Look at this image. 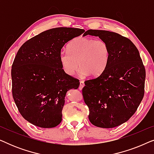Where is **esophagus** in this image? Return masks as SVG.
<instances>
[{
  "label": "esophagus",
  "mask_w": 154,
  "mask_h": 154,
  "mask_svg": "<svg viewBox=\"0 0 154 154\" xmlns=\"http://www.w3.org/2000/svg\"><path fill=\"white\" fill-rule=\"evenodd\" d=\"M85 86V83H84V82L83 81H80V85H79V90H81L83 89V88Z\"/></svg>",
  "instance_id": "34e87169"
}]
</instances>
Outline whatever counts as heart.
Here are the masks:
<instances>
[{
	"instance_id": "obj_1",
	"label": "heart",
	"mask_w": 154,
	"mask_h": 154,
	"mask_svg": "<svg viewBox=\"0 0 154 154\" xmlns=\"http://www.w3.org/2000/svg\"><path fill=\"white\" fill-rule=\"evenodd\" d=\"M68 50L60 52V61L63 71L69 75L74 74L80 65L81 75L98 76L105 70L110 57L108 44L101 39L75 38Z\"/></svg>"
}]
</instances>
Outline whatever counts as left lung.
I'll use <instances>...</instances> for the list:
<instances>
[{
	"instance_id": "8db88e82",
	"label": "left lung",
	"mask_w": 154,
	"mask_h": 154,
	"mask_svg": "<svg viewBox=\"0 0 154 154\" xmlns=\"http://www.w3.org/2000/svg\"><path fill=\"white\" fill-rule=\"evenodd\" d=\"M98 36L108 44L110 57L102 73L85 81L84 102L92 125L117 127L135 113L144 94L146 71L134 43L117 33L90 29L84 33Z\"/></svg>"
}]
</instances>
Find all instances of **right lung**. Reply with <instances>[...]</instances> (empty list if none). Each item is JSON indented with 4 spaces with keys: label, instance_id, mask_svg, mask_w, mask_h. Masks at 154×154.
Listing matches in <instances>:
<instances>
[{
    "label": "right lung",
    "instance_id": "right-lung-1",
    "mask_svg": "<svg viewBox=\"0 0 154 154\" xmlns=\"http://www.w3.org/2000/svg\"><path fill=\"white\" fill-rule=\"evenodd\" d=\"M83 29L58 27L31 38L19 49L12 66V96L25 120L40 128L62 121L68 90L79 88L76 79L63 71L60 52Z\"/></svg>",
    "mask_w": 154,
    "mask_h": 154
}]
</instances>
